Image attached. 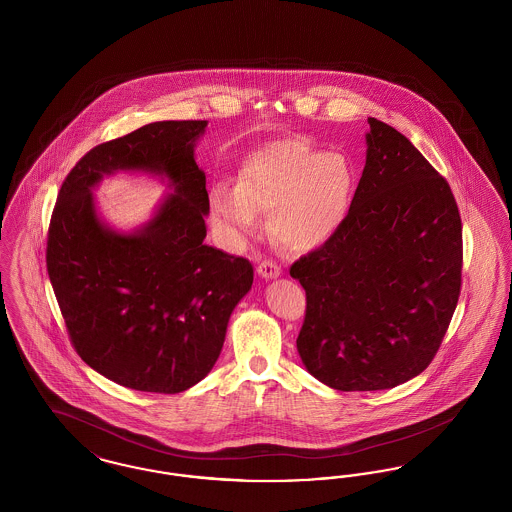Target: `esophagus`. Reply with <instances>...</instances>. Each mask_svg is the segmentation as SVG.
Wrapping results in <instances>:
<instances>
[{
  "label": "esophagus",
  "instance_id": "esophagus-1",
  "mask_svg": "<svg viewBox=\"0 0 512 512\" xmlns=\"http://www.w3.org/2000/svg\"><path fill=\"white\" fill-rule=\"evenodd\" d=\"M257 274L263 276L265 280H272V278H278L282 274V268L278 267L276 263L272 261H263L259 267H257Z\"/></svg>",
  "mask_w": 512,
  "mask_h": 512
}]
</instances>
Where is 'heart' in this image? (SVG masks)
I'll use <instances>...</instances> for the list:
<instances>
[{"label": "heart", "mask_w": 512, "mask_h": 512, "mask_svg": "<svg viewBox=\"0 0 512 512\" xmlns=\"http://www.w3.org/2000/svg\"><path fill=\"white\" fill-rule=\"evenodd\" d=\"M357 190L351 159L305 138L270 142L245 157L236 188L211 190V215L236 240L253 232L257 213H270L272 238L290 251L328 242L347 219Z\"/></svg>", "instance_id": "heart-1"}]
</instances>
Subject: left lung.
Masks as SVG:
<instances>
[{
	"label": "left lung",
	"instance_id": "1",
	"mask_svg": "<svg viewBox=\"0 0 512 512\" xmlns=\"http://www.w3.org/2000/svg\"><path fill=\"white\" fill-rule=\"evenodd\" d=\"M368 124L347 219L290 268L307 295L299 357L340 391L390 390L426 370L461 293L463 226L449 184L393 126Z\"/></svg>",
	"mask_w": 512,
	"mask_h": 512
}]
</instances>
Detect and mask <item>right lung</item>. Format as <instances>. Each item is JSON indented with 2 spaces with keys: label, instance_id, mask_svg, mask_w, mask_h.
Here are the masks:
<instances>
[{
  "label": "right lung",
  "instance_id": "obj_1",
  "mask_svg": "<svg viewBox=\"0 0 512 512\" xmlns=\"http://www.w3.org/2000/svg\"><path fill=\"white\" fill-rule=\"evenodd\" d=\"M207 121H159L90 149L65 178L49 222V280L82 361L124 388L180 393L219 359L253 267L203 240L209 194L195 163ZM115 171H142L170 194L122 233L91 192Z\"/></svg>",
  "mask_w": 512,
  "mask_h": 512
}]
</instances>
